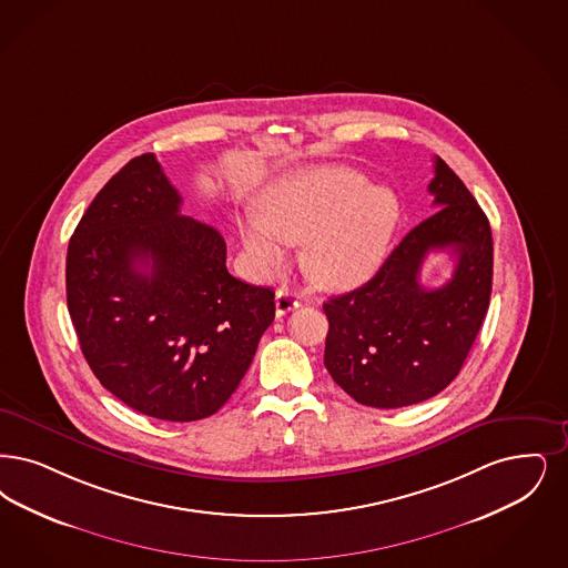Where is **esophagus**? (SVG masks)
<instances>
[{"label":"esophagus","instance_id":"obj_1","mask_svg":"<svg viewBox=\"0 0 568 568\" xmlns=\"http://www.w3.org/2000/svg\"><path fill=\"white\" fill-rule=\"evenodd\" d=\"M274 306H276V317H283L300 306V297L290 290H278L274 297Z\"/></svg>","mask_w":568,"mask_h":568}]
</instances>
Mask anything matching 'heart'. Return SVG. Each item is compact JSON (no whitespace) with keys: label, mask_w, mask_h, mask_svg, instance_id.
<instances>
[{"label":"heart","mask_w":568,"mask_h":568,"mask_svg":"<svg viewBox=\"0 0 568 568\" xmlns=\"http://www.w3.org/2000/svg\"><path fill=\"white\" fill-rule=\"evenodd\" d=\"M399 222V201L385 185L342 164L308 166L266 187L260 213L239 220L251 264L273 271L287 243H304L302 266L327 290H353L376 273Z\"/></svg>","instance_id":"1"}]
</instances>
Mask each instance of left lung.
<instances>
[{
	"mask_svg": "<svg viewBox=\"0 0 568 568\" xmlns=\"http://www.w3.org/2000/svg\"><path fill=\"white\" fill-rule=\"evenodd\" d=\"M433 206L359 290L323 304L325 367L355 402L372 408L420 404L465 364L493 292V232L471 192L442 159L429 183ZM457 255L454 278L425 291L417 281L429 250Z\"/></svg>",
	"mask_w": 568,
	"mask_h": 568,
	"instance_id": "1",
	"label": "left lung"
}]
</instances>
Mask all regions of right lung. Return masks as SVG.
<instances>
[{
	"mask_svg": "<svg viewBox=\"0 0 568 568\" xmlns=\"http://www.w3.org/2000/svg\"><path fill=\"white\" fill-rule=\"evenodd\" d=\"M154 154L124 164L68 247V308L92 374L145 416L215 414L274 321V292L227 273L215 227L180 215Z\"/></svg>",
	"mask_w": 568,
	"mask_h": 568,
	"instance_id": "add662e5",
	"label": "right lung"
}]
</instances>
